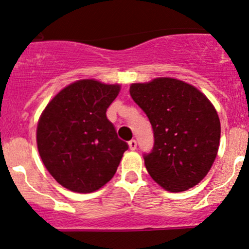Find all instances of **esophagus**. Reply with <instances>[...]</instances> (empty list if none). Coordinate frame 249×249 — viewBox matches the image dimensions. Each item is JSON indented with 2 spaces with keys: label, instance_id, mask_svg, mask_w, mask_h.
<instances>
[{
  "label": "esophagus",
  "instance_id": "1",
  "mask_svg": "<svg viewBox=\"0 0 249 249\" xmlns=\"http://www.w3.org/2000/svg\"><path fill=\"white\" fill-rule=\"evenodd\" d=\"M128 144H129V149H130V150H135V149H136L137 143H136L135 140H130V141L128 142Z\"/></svg>",
  "mask_w": 249,
  "mask_h": 249
}]
</instances>
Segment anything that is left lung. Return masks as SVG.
Masks as SVG:
<instances>
[{"instance_id": "obj_1", "label": "left lung", "mask_w": 249, "mask_h": 249, "mask_svg": "<svg viewBox=\"0 0 249 249\" xmlns=\"http://www.w3.org/2000/svg\"><path fill=\"white\" fill-rule=\"evenodd\" d=\"M129 92L154 130L153 150L143 156L151 178L170 192L197 185L211 169L220 141V120L211 101L174 78L131 84Z\"/></svg>"}]
</instances>
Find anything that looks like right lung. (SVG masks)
<instances>
[{
  "mask_svg": "<svg viewBox=\"0 0 249 249\" xmlns=\"http://www.w3.org/2000/svg\"><path fill=\"white\" fill-rule=\"evenodd\" d=\"M120 85L78 80L49 102L37 125L44 165L61 186L79 194L96 191L112 179L128 144L106 112Z\"/></svg>",
  "mask_w": 249,
  "mask_h": 249,
  "instance_id": "add662e5",
  "label": "right lung"
}]
</instances>
